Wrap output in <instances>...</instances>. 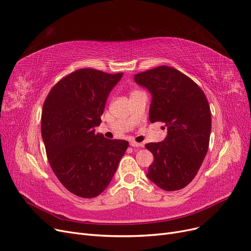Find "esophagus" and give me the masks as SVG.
<instances>
[{"label": "esophagus", "instance_id": "1", "mask_svg": "<svg viewBox=\"0 0 251 251\" xmlns=\"http://www.w3.org/2000/svg\"><path fill=\"white\" fill-rule=\"evenodd\" d=\"M130 146L133 147V148H140V147H143L144 145H143V144L135 143V141H130Z\"/></svg>", "mask_w": 251, "mask_h": 251}]
</instances>
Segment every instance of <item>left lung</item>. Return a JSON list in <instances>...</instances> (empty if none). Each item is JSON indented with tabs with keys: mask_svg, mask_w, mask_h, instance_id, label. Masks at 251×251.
<instances>
[{
	"mask_svg": "<svg viewBox=\"0 0 251 251\" xmlns=\"http://www.w3.org/2000/svg\"><path fill=\"white\" fill-rule=\"evenodd\" d=\"M151 95L149 119L165 123L167 136L146 148L154 155L147 176L164 191H177L194 179L209 146L211 113L200 87L166 65L134 75Z\"/></svg>",
	"mask_w": 251,
	"mask_h": 251,
	"instance_id": "1",
	"label": "left lung"
}]
</instances>
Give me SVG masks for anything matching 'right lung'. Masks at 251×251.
I'll return each mask as SVG.
<instances>
[{
	"label": "right lung",
	"instance_id": "obj_1",
	"mask_svg": "<svg viewBox=\"0 0 251 251\" xmlns=\"http://www.w3.org/2000/svg\"><path fill=\"white\" fill-rule=\"evenodd\" d=\"M122 77L78 70L53 87L43 105L41 132L50 166L62 186L79 197L94 198L105 190L129 146L94 129Z\"/></svg>",
	"mask_w": 251,
	"mask_h": 251
}]
</instances>
